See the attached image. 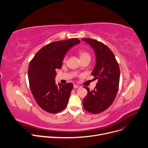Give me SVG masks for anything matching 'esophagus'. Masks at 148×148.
I'll return each instance as SVG.
<instances>
[{"mask_svg":"<svg viewBox=\"0 0 148 148\" xmlns=\"http://www.w3.org/2000/svg\"><path fill=\"white\" fill-rule=\"evenodd\" d=\"M74 88H80V86L77 85V84H74Z\"/></svg>","mask_w":148,"mask_h":148,"instance_id":"1","label":"esophagus"}]
</instances>
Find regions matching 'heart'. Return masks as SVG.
<instances>
[{"label": "heart", "mask_w": 148, "mask_h": 148, "mask_svg": "<svg viewBox=\"0 0 148 148\" xmlns=\"http://www.w3.org/2000/svg\"><path fill=\"white\" fill-rule=\"evenodd\" d=\"M79 55H80V60H83V59L84 58H90V55L89 54V53L87 52L86 51H80L79 52ZM67 55H65L63 59V61L64 62H65L67 60Z\"/></svg>", "instance_id": "1"}]
</instances>
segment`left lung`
Listing matches in <instances>:
<instances>
[{"instance_id":"8db88e82","label":"left lung","mask_w":148,"mask_h":148,"mask_svg":"<svg viewBox=\"0 0 148 148\" xmlns=\"http://www.w3.org/2000/svg\"><path fill=\"white\" fill-rule=\"evenodd\" d=\"M95 51L96 61L92 75L98 82L94 90H87L83 99V107L92 114H99L113 103L119 90L120 71L115 57L111 49L101 42L92 38H82Z\"/></svg>"}]
</instances>
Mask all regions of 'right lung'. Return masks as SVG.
Returning <instances> with one entry per match:
<instances>
[{
  "label": "right lung",
  "instance_id": "1",
  "mask_svg": "<svg viewBox=\"0 0 148 148\" xmlns=\"http://www.w3.org/2000/svg\"><path fill=\"white\" fill-rule=\"evenodd\" d=\"M77 38L50 43L39 50L29 62V87L37 103L49 113H58L66 108L73 84L55 83L56 69H60L65 53L80 43Z\"/></svg>",
  "mask_w": 148,
  "mask_h": 148
}]
</instances>
